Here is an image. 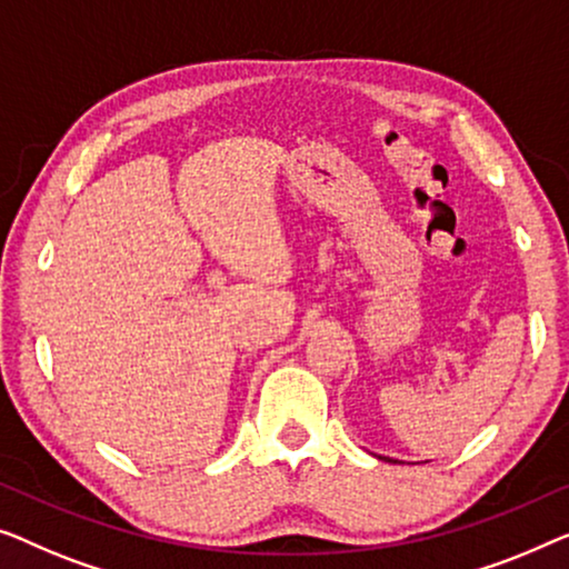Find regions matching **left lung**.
<instances>
[{"label":"left lung","mask_w":569,"mask_h":569,"mask_svg":"<svg viewBox=\"0 0 569 569\" xmlns=\"http://www.w3.org/2000/svg\"><path fill=\"white\" fill-rule=\"evenodd\" d=\"M379 459H383V461H389V463H402V461H397V459H389V456H379Z\"/></svg>","instance_id":"1"}]
</instances>
